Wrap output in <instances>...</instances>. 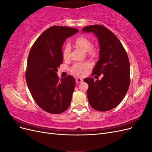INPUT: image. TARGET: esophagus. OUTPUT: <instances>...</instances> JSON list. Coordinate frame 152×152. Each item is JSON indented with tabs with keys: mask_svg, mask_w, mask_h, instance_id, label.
Instances as JSON below:
<instances>
[{
	"mask_svg": "<svg viewBox=\"0 0 152 152\" xmlns=\"http://www.w3.org/2000/svg\"><path fill=\"white\" fill-rule=\"evenodd\" d=\"M82 81H83V79H80V78H77L76 79V82L77 83H80V82H82Z\"/></svg>",
	"mask_w": 152,
	"mask_h": 152,
	"instance_id": "34e87169",
	"label": "esophagus"
}]
</instances>
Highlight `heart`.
Masks as SVG:
<instances>
[{
	"instance_id": "obj_1",
	"label": "heart",
	"mask_w": 152,
	"mask_h": 152,
	"mask_svg": "<svg viewBox=\"0 0 152 152\" xmlns=\"http://www.w3.org/2000/svg\"><path fill=\"white\" fill-rule=\"evenodd\" d=\"M75 44L76 46L80 48L84 51H87L90 54H94L96 53V50L93 48H91L92 42L91 41L85 37H80L77 38L75 40ZM71 50L70 45L69 44H66L64 46L63 54V58L65 59L69 58L70 53ZM91 66V63L89 62H77L74 63L72 66L70 70L73 74L77 76L84 75L87 71Z\"/></svg>"
}]
</instances>
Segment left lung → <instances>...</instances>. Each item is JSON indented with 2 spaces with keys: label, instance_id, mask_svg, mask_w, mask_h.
<instances>
[{
  "label": "left lung",
  "instance_id": "8db88e82",
  "mask_svg": "<svg viewBox=\"0 0 152 152\" xmlns=\"http://www.w3.org/2000/svg\"><path fill=\"white\" fill-rule=\"evenodd\" d=\"M93 32L99 44V58L92 75H103L101 80L84 79L89 85L87 96L93 109L100 112L112 110L119 104L130 85V63L120 40L101 25L84 27L82 32Z\"/></svg>",
  "mask_w": 152,
  "mask_h": 152
}]
</instances>
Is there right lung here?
<instances>
[{
	"label": "right lung",
	"mask_w": 152,
	"mask_h": 152,
	"mask_svg": "<svg viewBox=\"0 0 152 152\" xmlns=\"http://www.w3.org/2000/svg\"><path fill=\"white\" fill-rule=\"evenodd\" d=\"M79 30L53 26L45 30L30 49L26 70V80L36 103L50 113H61L70 104L75 86L71 75L59 79L58 68L63 63L62 45Z\"/></svg>",
	"instance_id": "1"
}]
</instances>
